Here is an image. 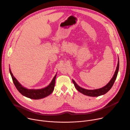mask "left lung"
Segmentation results:
<instances>
[{"label": "left lung", "instance_id": "1", "mask_svg": "<svg viewBox=\"0 0 130 130\" xmlns=\"http://www.w3.org/2000/svg\"><path fill=\"white\" fill-rule=\"evenodd\" d=\"M119 61H118V62L117 67L116 71H115V74L113 75V76L111 79V80L109 81V82L105 86H104V87L101 88L95 89V90L85 89H83V88L80 87L77 84H76V83L75 82V81L74 80H72V82L74 85V86L76 88V89L79 92H81L82 93H83L85 95L90 96H98L100 95H101L104 94L106 93H107L112 87V86H113V85L115 83V80H116V79L117 78L118 70H119Z\"/></svg>", "mask_w": 130, "mask_h": 130}]
</instances>
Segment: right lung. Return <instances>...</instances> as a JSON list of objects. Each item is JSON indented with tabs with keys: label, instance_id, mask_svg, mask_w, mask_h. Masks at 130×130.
I'll return each mask as SVG.
<instances>
[{
	"label": "right lung",
	"instance_id": "1",
	"mask_svg": "<svg viewBox=\"0 0 130 130\" xmlns=\"http://www.w3.org/2000/svg\"><path fill=\"white\" fill-rule=\"evenodd\" d=\"M9 70L10 74L12 78L13 82L16 87L17 89L22 95L27 98L35 100L44 98L51 94L54 89L56 75H55L51 84L47 86V87L41 89H28L23 87L21 85V84L13 75L11 70L10 69Z\"/></svg>",
	"mask_w": 130,
	"mask_h": 130
}]
</instances>
